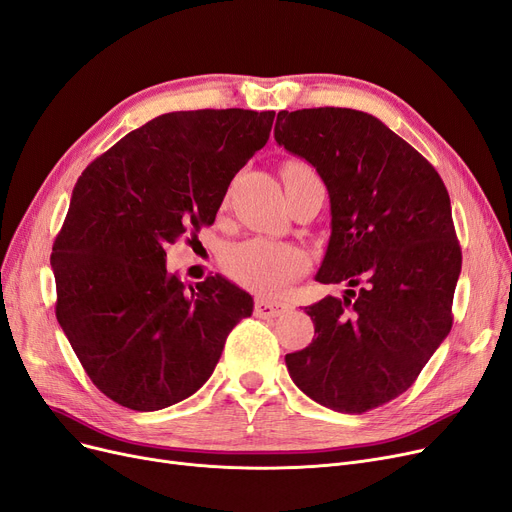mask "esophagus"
Masks as SVG:
<instances>
[{
	"instance_id": "34e87169",
	"label": "esophagus",
	"mask_w": 512,
	"mask_h": 512,
	"mask_svg": "<svg viewBox=\"0 0 512 512\" xmlns=\"http://www.w3.org/2000/svg\"><path fill=\"white\" fill-rule=\"evenodd\" d=\"M282 311H284V305H280V303H272L265 299L255 301V316L257 318H278Z\"/></svg>"
}]
</instances>
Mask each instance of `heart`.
I'll return each instance as SVG.
<instances>
[{
  "mask_svg": "<svg viewBox=\"0 0 512 512\" xmlns=\"http://www.w3.org/2000/svg\"><path fill=\"white\" fill-rule=\"evenodd\" d=\"M221 268L238 286L263 297H272L305 274L307 255L288 242L247 238L230 244L221 255Z\"/></svg>",
  "mask_w": 512,
  "mask_h": 512,
  "instance_id": "heart-1",
  "label": "heart"
}]
</instances>
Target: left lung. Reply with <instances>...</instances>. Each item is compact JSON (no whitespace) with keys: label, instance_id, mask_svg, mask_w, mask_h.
Returning a JSON list of instances; mask_svg holds the SVG:
<instances>
[{"label":"left lung","instance_id":"left-lung-1","mask_svg":"<svg viewBox=\"0 0 512 512\" xmlns=\"http://www.w3.org/2000/svg\"><path fill=\"white\" fill-rule=\"evenodd\" d=\"M274 136L328 188L316 280L351 286L305 307L316 339L286 353V368L318 404L362 414L408 391L452 328L462 251L450 196L416 148L362 110H280Z\"/></svg>","mask_w":512,"mask_h":512}]
</instances>
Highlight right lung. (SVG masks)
<instances>
[{
	"mask_svg": "<svg viewBox=\"0 0 512 512\" xmlns=\"http://www.w3.org/2000/svg\"><path fill=\"white\" fill-rule=\"evenodd\" d=\"M274 110L167 113L85 167L54 240L56 318L92 383L154 412L201 389L249 293L221 276L186 286L165 244L211 226L234 175L270 140Z\"/></svg>",
	"mask_w": 512,
	"mask_h": 512,
	"instance_id": "1",
	"label": "right lung"
}]
</instances>
